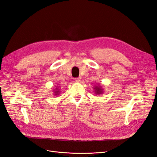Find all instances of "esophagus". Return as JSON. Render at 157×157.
<instances>
[{
	"label": "esophagus",
	"instance_id": "esophagus-1",
	"mask_svg": "<svg viewBox=\"0 0 157 157\" xmlns=\"http://www.w3.org/2000/svg\"><path fill=\"white\" fill-rule=\"evenodd\" d=\"M80 78H75V81L76 82H80Z\"/></svg>",
	"mask_w": 157,
	"mask_h": 157
}]
</instances>
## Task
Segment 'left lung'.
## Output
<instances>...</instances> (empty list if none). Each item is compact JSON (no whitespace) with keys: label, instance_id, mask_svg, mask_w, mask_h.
I'll list each match as a JSON object with an SVG mask.
<instances>
[{"label":"left lung","instance_id":"1","mask_svg":"<svg viewBox=\"0 0 157 157\" xmlns=\"http://www.w3.org/2000/svg\"><path fill=\"white\" fill-rule=\"evenodd\" d=\"M94 90L95 94H96V95H100L103 93V89L101 86V85H100V84H98V86H94Z\"/></svg>","mask_w":157,"mask_h":157}]
</instances>
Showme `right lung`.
<instances>
[{"mask_svg": "<svg viewBox=\"0 0 157 157\" xmlns=\"http://www.w3.org/2000/svg\"><path fill=\"white\" fill-rule=\"evenodd\" d=\"M60 89L59 88V87L56 86V88L54 89H53V92H54V96H58L59 94L60 93Z\"/></svg>", "mask_w": 157, "mask_h": 157, "instance_id": "right-lung-1", "label": "right lung"}]
</instances>
